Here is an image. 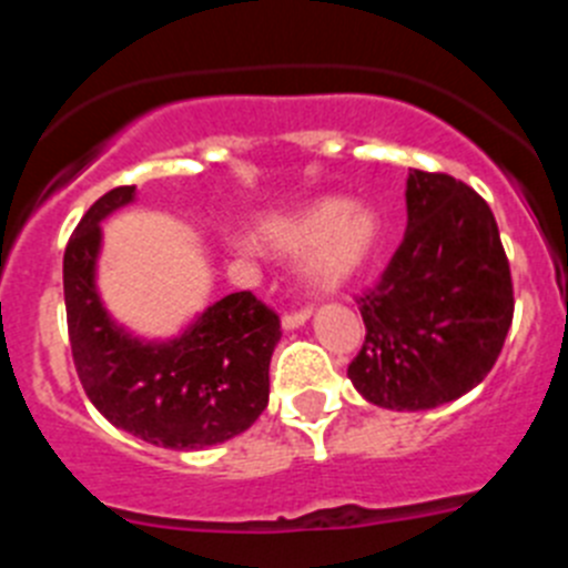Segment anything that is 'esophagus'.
<instances>
[{
    "label": "esophagus",
    "mask_w": 568,
    "mask_h": 568,
    "mask_svg": "<svg viewBox=\"0 0 568 568\" xmlns=\"http://www.w3.org/2000/svg\"><path fill=\"white\" fill-rule=\"evenodd\" d=\"M310 313H313V310H310V307L290 310V313H284V318H281V327H284V329H298L301 324H307Z\"/></svg>",
    "instance_id": "esophagus-1"
}]
</instances>
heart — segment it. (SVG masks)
<instances>
[{
    "label": "heart",
    "mask_w": 568,
    "mask_h": 568,
    "mask_svg": "<svg viewBox=\"0 0 568 568\" xmlns=\"http://www.w3.org/2000/svg\"><path fill=\"white\" fill-rule=\"evenodd\" d=\"M261 239L275 253H307V275L315 287L335 290L373 261L381 241V224L373 210L346 204L341 199L301 207L261 224ZM241 253H250V241H239Z\"/></svg>",
    "instance_id": "heart-1"
}]
</instances>
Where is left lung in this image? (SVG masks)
Wrapping results in <instances>:
<instances>
[{"label":"left lung","instance_id":"1","mask_svg":"<svg viewBox=\"0 0 568 568\" xmlns=\"http://www.w3.org/2000/svg\"><path fill=\"white\" fill-rule=\"evenodd\" d=\"M358 310L366 338L346 375L369 404L418 413L478 386L515 313L489 204L453 175L413 170L404 241Z\"/></svg>","mask_w":568,"mask_h":568}]
</instances>
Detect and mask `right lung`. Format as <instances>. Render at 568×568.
<instances>
[{
	"mask_svg": "<svg viewBox=\"0 0 568 568\" xmlns=\"http://www.w3.org/2000/svg\"><path fill=\"white\" fill-rule=\"evenodd\" d=\"M133 199V184L104 193L64 247V307L79 381L110 424L148 444H224L267 406L281 321L244 290L215 301L179 338L142 341L119 327L97 290L99 224Z\"/></svg>",
	"mask_w": 568,
	"mask_h": 568,
	"instance_id": "add662e5",
	"label": "right lung"
}]
</instances>
